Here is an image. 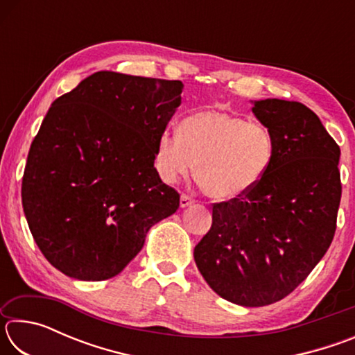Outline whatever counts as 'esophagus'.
Here are the masks:
<instances>
[{"label": "esophagus", "mask_w": 355, "mask_h": 355, "mask_svg": "<svg viewBox=\"0 0 355 355\" xmlns=\"http://www.w3.org/2000/svg\"><path fill=\"white\" fill-rule=\"evenodd\" d=\"M196 200L192 199L191 196H188V194H182V197H180V207L182 208H186V207H189V205H192V203H194Z\"/></svg>", "instance_id": "esophagus-1"}]
</instances>
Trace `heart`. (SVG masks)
<instances>
[{
    "label": "heart",
    "instance_id": "heart-1",
    "mask_svg": "<svg viewBox=\"0 0 355 355\" xmlns=\"http://www.w3.org/2000/svg\"><path fill=\"white\" fill-rule=\"evenodd\" d=\"M274 156L275 139L266 125L207 110L183 119L178 135L159 136L155 166L166 183H175L197 164V183L207 196L235 200L260 184Z\"/></svg>",
    "mask_w": 355,
    "mask_h": 355
}]
</instances>
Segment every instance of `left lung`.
Returning a JSON list of instances; mask_svg holds the SVG:
<instances>
[{
    "instance_id": "obj_1",
    "label": "left lung",
    "mask_w": 355,
    "mask_h": 355,
    "mask_svg": "<svg viewBox=\"0 0 355 355\" xmlns=\"http://www.w3.org/2000/svg\"><path fill=\"white\" fill-rule=\"evenodd\" d=\"M252 112L272 131L274 163L249 194L213 203V224L194 260L220 297L263 307L296 290L332 243L340 147L299 101L260 100Z\"/></svg>"
}]
</instances>
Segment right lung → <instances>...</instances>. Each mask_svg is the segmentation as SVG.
<instances>
[{
  "label": "right lung",
  "mask_w": 355,
  "mask_h": 355,
  "mask_svg": "<svg viewBox=\"0 0 355 355\" xmlns=\"http://www.w3.org/2000/svg\"><path fill=\"white\" fill-rule=\"evenodd\" d=\"M182 91V81L97 71L53 101L29 148L21 203L58 271L111 279L177 211L180 194L153 163Z\"/></svg>",
  "instance_id": "1"
}]
</instances>
